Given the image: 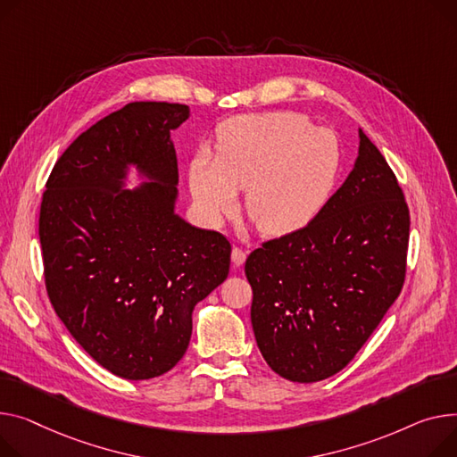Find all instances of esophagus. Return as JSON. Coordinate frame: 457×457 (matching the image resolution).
Listing matches in <instances>:
<instances>
[{"label": "esophagus", "instance_id": "1", "mask_svg": "<svg viewBox=\"0 0 457 457\" xmlns=\"http://www.w3.org/2000/svg\"><path fill=\"white\" fill-rule=\"evenodd\" d=\"M231 261H233L235 266H242V264H245V261H246V252L240 250V248H233Z\"/></svg>", "mask_w": 457, "mask_h": 457}]
</instances>
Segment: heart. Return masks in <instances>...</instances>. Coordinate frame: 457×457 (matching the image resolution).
<instances>
[{
  "label": "heart",
  "instance_id": "b5f03b06",
  "mask_svg": "<svg viewBox=\"0 0 457 457\" xmlns=\"http://www.w3.org/2000/svg\"><path fill=\"white\" fill-rule=\"evenodd\" d=\"M342 152L337 136L312 129L292 112L231 117L219 127L212 160L198 154L189 187L202 217L217 226L237 207L261 233L285 237L309 226L337 184Z\"/></svg>",
  "mask_w": 457,
  "mask_h": 457
}]
</instances>
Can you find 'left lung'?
I'll return each mask as SVG.
<instances>
[{"instance_id": "obj_1", "label": "left lung", "mask_w": 457, "mask_h": 457, "mask_svg": "<svg viewBox=\"0 0 457 457\" xmlns=\"http://www.w3.org/2000/svg\"><path fill=\"white\" fill-rule=\"evenodd\" d=\"M358 137L353 170L316 219L246 259L259 351L292 382L342 371L404 283L410 211L380 150Z\"/></svg>"}]
</instances>
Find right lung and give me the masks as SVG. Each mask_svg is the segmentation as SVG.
<instances>
[{
	"instance_id": "1",
	"label": "right lung",
	"mask_w": 457,
	"mask_h": 457,
	"mask_svg": "<svg viewBox=\"0 0 457 457\" xmlns=\"http://www.w3.org/2000/svg\"><path fill=\"white\" fill-rule=\"evenodd\" d=\"M186 104L137 101L82 132L54 163L40 207L56 316L110 373L146 380L186 354L193 311L229 273L231 245L181 219L170 132ZM136 171L142 184L126 187Z\"/></svg>"
}]
</instances>
